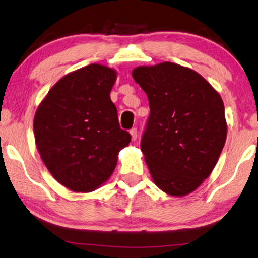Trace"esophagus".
I'll use <instances>...</instances> for the list:
<instances>
[{
	"instance_id": "1",
	"label": "esophagus",
	"mask_w": 258,
	"mask_h": 258,
	"mask_svg": "<svg viewBox=\"0 0 258 258\" xmlns=\"http://www.w3.org/2000/svg\"><path fill=\"white\" fill-rule=\"evenodd\" d=\"M131 137H132V140L136 141L138 139V130L137 128H132L130 131Z\"/></svg>"
}]
</instances>
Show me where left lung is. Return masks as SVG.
<instances>
[{
    "instance_id": "8db88e82",
    "label": "left lung",
    "mask_w": 258,
    "mask_h": 258,
    "mask_svg": "<svg viewBox=\"0 0 258 258\" xmlns=\"http://www.w3.org/2000/svg\"><path fill=\"white\" fill-rule=\"evenodd\" d=\"M132 76L151 107L141 151L153 182L172 197L189 195L211 175L225 146L221 96L199 73L168 61L134 68Z\"/></svg>"
}]
</instances>
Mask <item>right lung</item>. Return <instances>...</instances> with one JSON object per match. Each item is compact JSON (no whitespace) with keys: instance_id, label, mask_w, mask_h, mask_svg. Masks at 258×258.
<instances>
[{"instance_id":"1","label":"right lung","mask_w":258,"mask_h":258,"mask_svg":"<svg viewBox=\"0 0 258 258\" xmlns=\"http://www.w3.org/2000/svg\"><path fill=\"white\" fill-rule=\"evenodd\" d=\"M116 69L91 63L61 78L36 111L33 133L46 168L74 192L98 189L112 175L131 136L118 122L110 92Z\"/></svg>"}]
</instances>
